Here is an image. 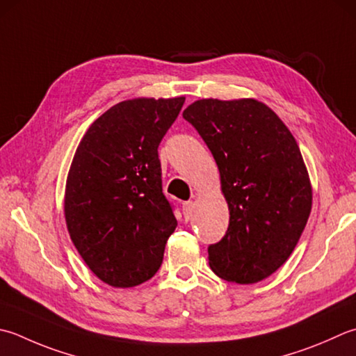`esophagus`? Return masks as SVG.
Returning <instances> with one entry per match:
<instances>
[{"label": "esophagus", "instance_id": "obj_1", "mask_svg": "<svg viewBox=\"0 0 356 356\" xmlns=\"http://www.w3.org/2000/svg\"><path fill=\"white\" fill-rule=\"evenodd\" d=\"M193 208H194V204H193L191 200L184 202V204H182V210H184L185 220H190V219L193 218Z\"/></svg>", "mask_w": 356, "mask_h": 356}]
</instances>
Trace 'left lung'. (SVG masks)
I'll return each instance as SVG.
<instances>
[{
  "label": "left lung",
  "instance_id": "1",
  "mask_svg": "<svg viewBox=\"0 0 356 356\" xmlns=\"http://www.w3.org/2000/svg\"><path fill=\"white\" fill-rule=\"evenodd\" d=\"M218 163L229 210L224 238L208 247L216 275L236 284L266 280L289 259L312 211L299 146L267 104L204 99L184 111Z\"/></svg>",
  "mask_w": 356,
  "mask_h": 356
}]
</instances>
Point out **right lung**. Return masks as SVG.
I'll use <instances>...</instances> for the list:
<instances>
[{
    "mask_svg": "<svg viewBox=\"0 0 356 356\" xmlns=\"http://www.w3.org/2000/svg\"><path fill=\"white\" fill-rule=\"evenodd\" d=\"M185 97L132 99L90 124L66 180L65 218L90 271L113 287L151 280L177 227L157 148Z\"/></svg>",
    "mask_w": 356,
    "mask_h": 356,
    "instance_id": "1",
    "label": "right lung"
}]
</instances>
